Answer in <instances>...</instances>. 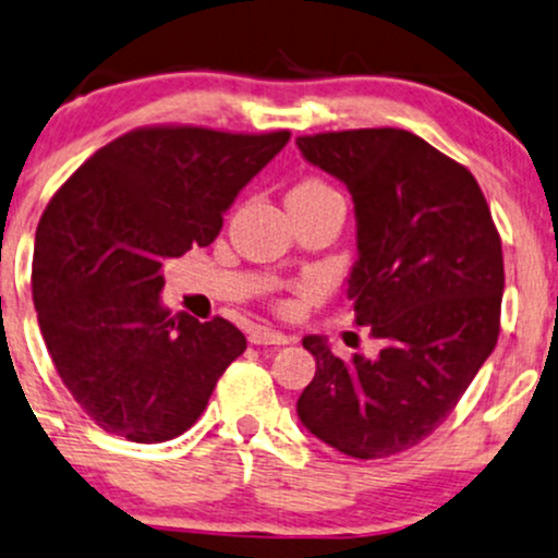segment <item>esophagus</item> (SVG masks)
Returning a JSON list of instances; mask_svg holds the SVG:
<instances>
[{
    "label": "esophagus",
    "mask_w": 558,
    "mask_h": 558,
    "mask_svg": "<svg viewBox=\"0 0 558 558\" xmlns=\"http://www.w3.org/2000/svg\"><path fill=\"white\" fill-rule=\"evenodd\" d=\"M250 340L254 345H286L288 335L270 330V327H254V330L250 332Z\"/></svg>",
    "instance_id": "obj_1"
}]
</instances>
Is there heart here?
I'll use <instances>...</instances> for the list:
<instances>
[{"mask_svg": "<svg viewBox=\"0 0 558 558\" xmlns=\"http://www.w3.org/2000/svg\"><path fill=\"white\" fill-rule=\"evenodd\" d=\"M293 192H296V194H317V192H330V186H327L325 181H319V179H306V181H301L299 186H293Z\"/></svg>", "mask_w": 558, "mask_h": 558, "instance_id": "b5f03b06", "label": "heart"}]
</instances>
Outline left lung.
Returning a JSON list of instances; mask_svg holds the SVG:
<instances>
[{
	"instance_id": "1",
	"label": "left lung",
	"mask_w": 558,
	"mask_h": 558,
	"mask_svg": "<svg viewBox=\"0 0 558 558\" xmlns=\"http://www.w3.org/2000/svg\"><path fill=\"white\" fill-rule=\"evenodd\" d=\"M308 163L351 192L359 259L348 278L374 359H338L317 335L299 418L359 460L400 454L454 411L499 340L505 257L478 181L418 134L392 126L296 137Z\"/></svg>"
}]
</instances>
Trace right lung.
I'll return each mask as SVG.
<instances>
[{
    "instance_id": "add662e5",
    "label": "right lung",
    "mask_w": 558,
    "mask_h": 558,
    "mask_svg": "<svg viewBox=\"0 0 558 558\" xmlns=\"http://www.w3.org/2000/svg\"><path fill=\"white\" fill-rule=\"evenodd\" d=\"M291 132L140 126L93 153L36 231L33 304L64 387L104 432L184 434L246 338L223 317H171L163 262L213 244L223 213Z\"/></svg>"
}]
</instances>
